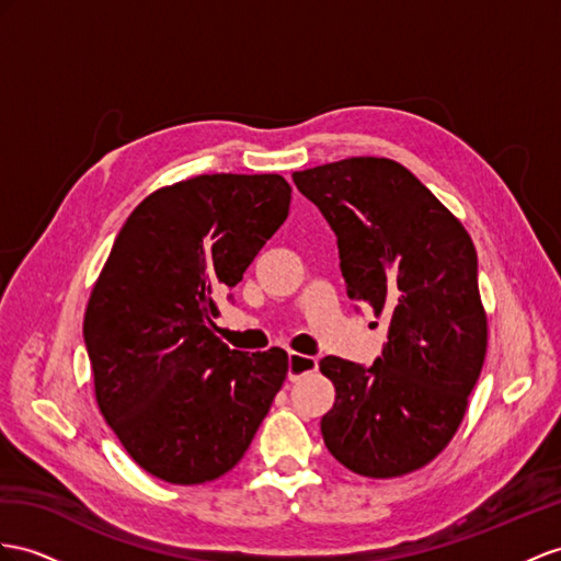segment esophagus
<instances>
[{
	"mask_svg": "<svg viewBox=\"0 0 561 561\" xmlns=\"http://www.w3.org/2000/svg\"><path fill=\"white\" fill-rule=\"evenodd\" d=\"M314 369H318V357L300 355V353H289V379L291 381L310 375V371H314Z\"/></svg>",
	"mask_w": 561,
	"mask_h": 561,
	"instance_id": "obj_1",
	"label": "esophagus"
}]
</instances>
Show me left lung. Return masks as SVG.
<instances>
[{"mask_svg":"<svg viewBox=\"0 0 561 561\" xmlns=\"http://www.w3.org/2000/svg\"><path fill=\"white\" fill-rule=\"evenodd\" d=\"M294 184L334 229L348 298L389 320L371 365L320 360L336 389L320 422L327 450L371 479L420 469L455 436L483 367L473 243L455 215L389 158L294 172Z\"/></svg>","mask_w":561,"mask_h":561,"instance_id":"1","label":"left lung"}]
</instances>
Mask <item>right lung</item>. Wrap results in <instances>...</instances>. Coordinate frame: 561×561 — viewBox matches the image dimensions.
<instances>
[{"instance_id": "1", "label": "right lung", "mask_w": 561, "mask_h": 561, "mask_svg": "<svg viewBox=\"0 0 561 561\" xmlns=\"http://www.w3.org/2000/svg\"><path fill=\"white\" fill-rule=\"evenodd\" d=\"M279 175H198L123 225L84 312L99 410L135 462L168 483L232 469L282 389L289 355L232 351L218 300L289 215Z\"/></svg>"}]
</instances>
